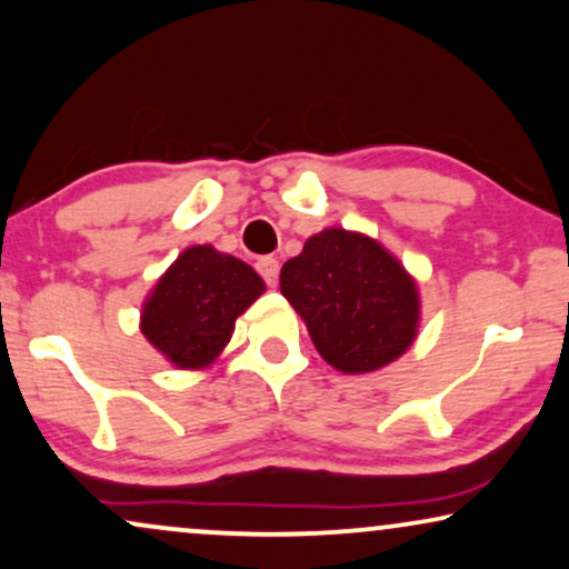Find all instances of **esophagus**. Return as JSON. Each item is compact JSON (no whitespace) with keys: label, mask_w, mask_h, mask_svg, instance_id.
I'll return each mask as SVG.
<instances>
[{"label":"esophagus","mask_w":569,"mask_h":569,"mask_svg":"<svg viewBox=\"0 0 569 569\" xmlns=\"http://www.w3.org/2000/svg\"><path fill=\"white\" fill-rule=\"evenodd\" d=\"M256 271L263 277V282L269 287H277V279H279V261L271 259V256H261L259 261H256Z\"/></svg>","instance_id":"esophagus-1"}]
</instances>
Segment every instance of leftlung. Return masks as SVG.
<instances>
[{
	"label": "left lung",
	"mask_w": 569,
	"mask_h": 569,
	"mask_svg": "<svg viewBox=\"0 0 569 569\" xmlns=\"http://www.w3.org/2000/svg\"><path fill=\"white\" fill-rule=\"evenodd\" d=\"M321 357L341 372L393 362L417 337L415 279L376 240L339 228L306 240L279 274Z\"/></svg>",
	"instance_id": "8db88e82"
}]
</instances>
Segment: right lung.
<instances>
[{
  "label": "right lung",
  "mask_w": 569,
  "mask_h": 569,
  "mask_svg": "<svg viewBox=\"0 0 569 569\" xmlns=\"http://www.w3.org/2000/svg\"><path fill=\"white\" fill-rule=\"evenodd\" d=\"M263 292L246 261L193 246L178 256L142 310V333L178 368H204L222 352L236 318Z\"/></svg>",
  "instance_id": "right-lung-1"
}]
</instances>
